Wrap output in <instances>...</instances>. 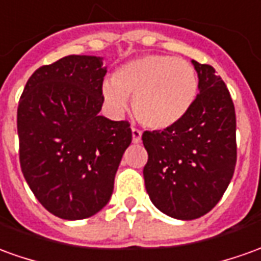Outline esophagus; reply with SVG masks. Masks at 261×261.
I'll return each mask as SVG.
<instances>
[{"instance_id":"34e87169","label":"esophagus","mask_w":261,"mask_h":261,"mask_svg":"<svg viewBox=\"0 0 261 261\" xmlns=\"http://www.w3.org/2000/svg\"><path fill=\"white\" fill-rule=\"evenodd\" d=\"M131 134H133V143H140L141 141V131L136 128V127H133L131 128Z\"/></svg>"}]
</instances>
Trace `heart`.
Wrapping results in <instances>:
<instances>
[{
	"label": "heart",
	"instance_id": "obj_1",
	"mask_svg": "<svg viewBox=\"0 0 261 261\" xmlns=\"http://www.w3.org/2000/svg\"><path fill=\"white\" fill-rule=\"evenodd\" d=\"M113 112L124 113L133 98L137 120L152 130L181 123L191 112L198 94L194 66L169 55H144L127 62L101 87Z\"/></svg>",
	"mask_w": 261,
	"mask_h": 261
}]
</instances>
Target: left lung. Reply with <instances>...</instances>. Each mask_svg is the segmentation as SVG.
Wrapping results in <instances>:
<instances>
[{
    "mask_svg": "<svg viewBox=\"0 0 261 261\" xmlns=\"http://www.w3.org/2000/svg\"><path fill=\"white\" fill-rule=\"evenodd\" d=\"M192 63L199 94L191 112L174 127L143 133L149 199L161 212L182 220L212 211L232 179L238 158L230 93L211 65Z\"/></svg>",
    "mask_w": 261,
    "mask_h": 261,
    "instance_id": "left-lung-1",
    "label": "left lung"
}]
</instances>
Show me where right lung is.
Segmentation results:
<instances>
[{
  "label": "right lung",
  "mask_w": 261,
  "mask_h": 261,
  "mask_svg": "<svg viewBox=\"0 0 261 261\" xmlns=\"http://www.w3.org/2000/svg\"><path fill=\"white\" fill-rule=\"evenodd\" d=\"M106 73L100 56H65L36 69L19 99L22 174L42 206L62 219H86L107 205L131 143L127 120L99 116Z\"/></svg>",
  "instance_id": "1"
}]
</instances>
